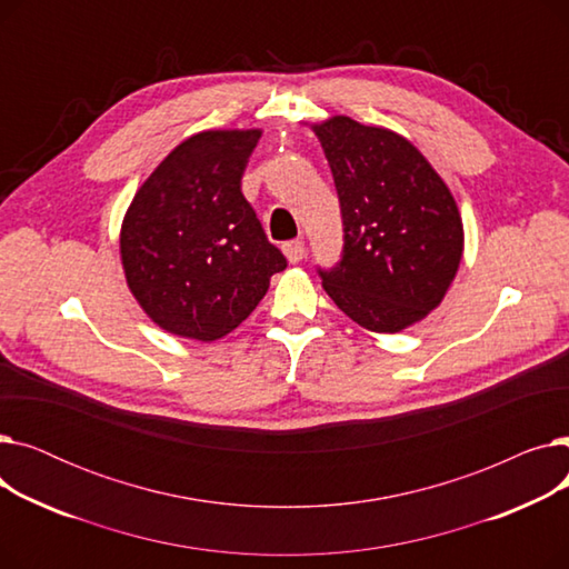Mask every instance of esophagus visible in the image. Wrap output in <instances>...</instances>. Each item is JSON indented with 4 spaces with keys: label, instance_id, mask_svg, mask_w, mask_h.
<instances>
[{
    "label": "esophagus",
    "instance_id": "34e87169",
    "mask_svg": "<svg viewBox=\"0 0 569 569\" xmlns=\"http://www.w3.org/2000/svg\"><path fill=\"white\" fill-rule=\"evenodd\" d=\"M283 253L288 258V262L295 264V262H300L307 256V247H305L302 239H290V242L283 244Z\"/></svg>",
    "mask_w": 569,
    "mask_h": 569
}]
</instances>
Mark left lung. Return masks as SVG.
I'll list each match as a JSON object with an SVG mask.
<instances>
[{"instance_id": "8db88e82", "label": "left lung", "mask_w": 569, "mask_h": 569, "mask_svg": "<svg viewBox=\"0 0 569 569\" xmlns=\"http://www.w3.org/2000/svg\"><path fill=\"white\" fill-rule=\"evenodd\" d=\"M332 168L343 249L318 267L335 305L371 332H401L450 288L463 251L457 202L401 136L332 117L313 127Z\"/></svg>"}]
</instances>
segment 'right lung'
Returning <instances> with one entry per match:
<instances>
[{"mask_svg":"<svg viewBox=\"0 0 569 569\" xmlns=\"http://www.w3.org/2000/svg\"><path fill=\"white\" fill-rule=\"evenodd\" d=\"M260 131H202L136 193L119 247L131 292L166 332L217 341L247 320L286 256L242 193Z\"/></svg>","mask_w":569,"mask_h":569,"instance_id":"right-lung-1","label":"right lung"}]
</instances>
